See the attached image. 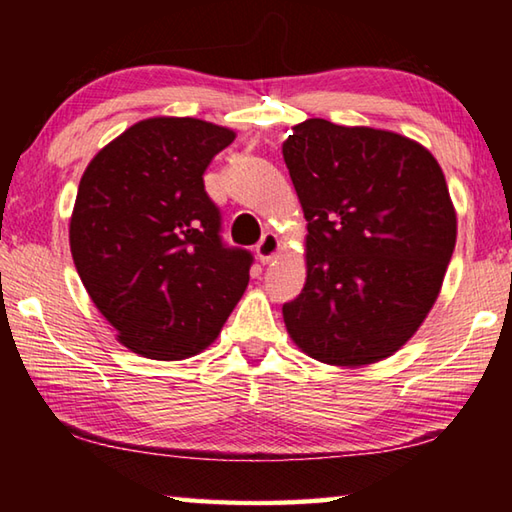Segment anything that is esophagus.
<instances>
[{
	"label": "esophagus",
	"mask_w": 512,
	"mask_h": 512,
	"mask_svg": "<svg viewBox=\"0 0 512 512\" xmlns=\"http://www.w3.org/2000/svg\"><path fill=\"white\" fill-rule=\"evenodd\" d=\"M277 250H280V244H277V237L271 235V232H266V235L262 237V241H259V244H257L255 253H257L259 262L268 264L277 255Z\"/></svg>",
	"instance_id": "obj_1"
}]
</instances>
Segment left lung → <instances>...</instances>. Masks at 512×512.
Masks as SVG:
<instances>
[{
    "label": "left lung",
    "mask_w": 512,
    "mask_h": 512,
    "mask_svg": "<svg viewBox=\"0 0 512 512\" xmlns=\"http://www.w3.org/2000/svg\"><path fill=\"white\" fill-rule=\"evenodd\" d=\"M307 219V282L284 302L302 352L329 366L391 357L438 298L456 246L443 169L391 131L307 119L282 144Z\"/></svg>",
    "instance_id": "left-lung-1"
}]
</instances>
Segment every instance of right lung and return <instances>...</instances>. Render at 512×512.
Here are the masks:
<instances>
[{
  "mask_svg": "<svg viewBox=\"0 0 512 512\" xmlns=\"http://www.w3.org/2000/svg\"><path fill=\"white\" fill-rule=\"evenodd\" d=\"M235 140L194 117H153L85 169L69 223L83 287L119 341L176 361L205 350L248 287L253 253L221 237L207 164Z\"/></svg>",
  "mask_w": 512,
  "mask_h": 512,
  "instance_id": "add662e5",
  "label": "right lung"
}]
</instances>
